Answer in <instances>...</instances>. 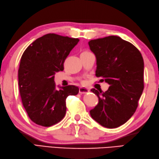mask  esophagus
Here are the masks:
<instances>
[{
  "instance_id": "34e87169",
  "label": "esophagus",
  "mask_w": 159,
  "mask_h": 159,
  "mask_svg": "<svg viewBox=\"0 0 159 159\" xmlns=\"http://www.w3.org/2000/svg\"><path fill=\"white\" fill-rule=\"evenodd\" d=\"M79 92L81 94H85V93H89V90L87 88H85V87H80L79 89Z\"/></svg>"
}]
</instances>
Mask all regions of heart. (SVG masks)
<instances>
[{"label":"heart","instance_id":"obj_1","mask_svg":"<svg viewBox=\"0 0 159 159\" xmlns=\"http://www.w3.org/2000/svg\"><path fill=\"white\" fill-rule=\"evenodd\" d=\"M84 52H90V51H84Z\"/></svg>","mask_w":159,"mask_h":159}]
</instances>
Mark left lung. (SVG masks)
<instances>
[{
    "mask_svg": "<svg viewBox=\"0 0 159 159\" xmlns=\"http://www.w3.org/2000/svg\"><path fill=\"white\" fill-rule=\"evenodd\" d=\"M89 45L96 57L95 75L110 85L106 92L91 89L99 103L90 116L103 127L117 128L137 108L144 88L143 57L133 44L115 35L92 40Z\"/></svg>",
    "mask_w": 159,
    "mask_h": 159,
    "instance_id": "8db88e82",
    "label": "left lung"
}]
</instances>
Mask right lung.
Wrapping results in <instances>:
<instances>
[{"label": "right lung", "instance_id": "right-lung-1", "mask_svg": "<svg viewBox=\"0 0 159 159\" xmlns=\"http://www.w3.org/2000/svg\"><path fill=\"white\" fill-rule=\"evenodd\" d=\"M78 38L48 34L36 39L24 51L18 69V85L22 104L31 120L49 127L66 114V99L79 93L69 85L56 89L54 75L64 70V62Z\"/></svg>", "mask_w": 159, "mask_h": 159}]
</instances>
